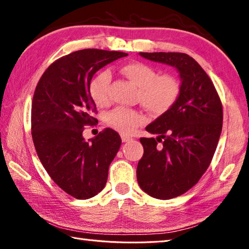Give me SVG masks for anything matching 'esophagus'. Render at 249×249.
I'll list each match as a JSON object with an SVG mask.
<instances>
[{
	"label": "esophagus",
	"mask_w": 249,
	"mask_h": 249,
	"mask_svg": "<svg viewBox=\"0 0 249 249\" xmlns=\"http://www.w3.org/2000/svg\"><path fill=\"white\" fill-rule=\"evenodd\" d=\"M133 138L129 137V136H125V135H122V142H127L129 141H132Z\"/></svg>",
	"instance_id": "34e87169"
}]
</instances>
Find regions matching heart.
Returning a JSON list of instances; mask_svg holds the SVG:
<instances>
[{
    "instance_id": "heart-1",
    "label": "heart",
    "mask_w": 249,
    "mask_h": 249,
    "mask_svg": "<svg viewBox=\"0 0 249 249\" xmlns=\"http://www.w3.org/2000/svg\"><path fill=\"white\" fill-rule=\"evenodd\" d=\"M120 72L138 87V101L155 116L166 114L179 98L180 81L174 74H158L153 66L141 61L121 66ZM109 82L111 73L104 70L95 74L89 83V94L99 107H104L109 102ZM146 121L142 113L127 107H117L105 116V124L123 135L133 134Z\"/></svg>"
}]
</instances>
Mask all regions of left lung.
I'll use <instances>...</instances> for the list:
<instances>
[{"label": "left lung", "mask_w": 249, "mask_h": 249, "mask_svg": "<svg viewBox=\"0 0 249 249\" xmlns=\"http://www.w3.org/2000/svg\"><path fill=\"white\" fill-rule=\"evenodd\" d=\"M140 54L175 67L181 79L174 107L146 127L157 137L140 140L144 155L136 170L142 191L156 199L169 200L190 190L212 161L222 132V102L212 80L189 54Z\"/></svg>", "instance_id": "8db88e82"}]
</instances>
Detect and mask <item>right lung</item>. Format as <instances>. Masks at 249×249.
Instances as JSON below:
<instances>
[{"label":"right lung","instance_id":"right-lung-1","mask_svg":"<svg viewBox=\"0 0 249 249\" xmlns=\"http://www.w3.org/2000/svg\"><path fill=\"white\" fill-rule=\"evenodd\" d=\"M127 53L83 49L57 59L41 75L32 103V137L50 178L75 199L86 200L103 190L108 167L122 140L105 128L87 142L84 126L94 125L96 107L89 83L96 71Z\"/></svg>","mask_w":249,"mask_h":249}]
</instances>
